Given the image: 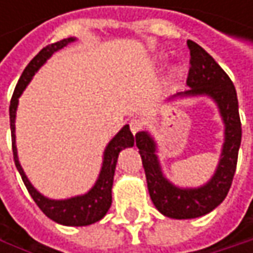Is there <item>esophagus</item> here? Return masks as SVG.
Returning a JSON list of instances; mask_svg holds the SVG:
<instances>
[{
    "label": "esophagus",
    "instance_id": "1",
    "mask_svg": "<svg viewBox=\"0 0 253 253\" xmlns=\"http://www.w3.org/2000/svg\"><path fill=\"white\" fill-rule=\"evenodd\" d=\"M128 126H130L131 133H133V134H136V133H139V131L142 130L143 123H142V120H139V119H131V120L128 122Z\"/></svg>",
    "mask_w": 253,
    "mask_h": 253
}]
</instances>
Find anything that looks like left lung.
<instances>
[{
    "label": "left lung",
    "instance_id": "1",
    "mask_svg": "<svg viewBox=\"0 0 253 253\" xmlns=\"http://www.w3.org/2000/svg\"><path fill=\"white\" fill-rule=\"evenodd\" d=\"M187 46L190 49V69L186 83L190 89L178 92L173 98L207 95L217 104L224 123V143L214 176L199 187H177L163 174L154 137L148 131H139L134 136L149 196L163 215L176 220L202 217L224 201L234 177L242 140L239 102L233 82L202 46L193 41H187Z\"/></svg>",
    "mask_w": 253,
    "mask_h": 253
}]
</instances>
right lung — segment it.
I'll return each instance as SVG.
<instances>
[{
    "label": "right lung",
    "mask_w": 253,
    "mask_h": 253,
    "mask_svg": "<svg viewBox=\"0 0 253 253\" xmlns=\"http://www.w3.org/2000/svg\"><path fill=\"white\" fill-rule=\"evenodd\" d=\"M76 41V38H67L63 39L60 42L46 45L45 48H42L39 51V54L27 64L25 72L22 73V76L19 79L11 102H10V128H11V142H13V157H14V163L16 167L22 176V180L25 183L27 192L30 193V196L33 198V201L36 202V205L41 208V211L51 218L52 221L63 224V226H89L93 224L96 221H99L101 218H104V215L108 212L111 202H113V196H111V189H113V180H114V171H116V166H117V158L120 151H123L125 148L133 146L134 145V137L130 131L128 126H125L107 145L105 151H104V161H102V167L99 171L98 180L95 181V184L92 186V189L84 193V195H79L73 196L69 199H49L45 198L42 193H39L32 183L29 181V178L26 177L25 171L19 163V157H17V146H16V111H17V105H19V98L23 93L26 86L29 84V82L32 80V77L35 76V73L46 63V60L57 52L58 49L64 48L66 45H69L70 42Z\"/></svg>",
    "instance_id": "right-lung-1"
}]
</instances>
